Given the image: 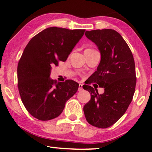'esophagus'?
<instances>
[{
  "label": "esophagus",
  "instance_id": "34e87169",
  "mask_svg": "<svg viewBox=\"0 0 152 152\" xmlns=\"http://www.w3.org/2000/svg\"><path fill=\"white\" fill-rule=\"evenodd\" d=\"M83 90V85L82 84H79V87H78V91H81Z\"/></svg>",
  "mask_w": 152,
  "mask_h": 152
}]
</instances>
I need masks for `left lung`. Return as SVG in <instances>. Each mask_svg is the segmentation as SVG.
I'll return each mask as SVG.
<instances>
[{
    "instance_id": "8db88e82",
    "label": "left lung",
    "mask_w": 152,
    "mask_h": 152,
    "mask_svg": "<svg viewBox=\"0 0 152 152\" xmlns=\"http://www.w3.org/2000/svg\"><path fill=\"white\" fill-rule=\"evenodd\" d=\"M85 35L95 43L101 54L100 63L90 78L104 92L99 94L96 88L83 86L91 94L83 110L88 123L106 128L123 116L132 100L137 83L134 60L127 43L116 31H87Z\"/></svg>"
}]
</instances>
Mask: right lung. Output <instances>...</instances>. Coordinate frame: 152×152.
Wrapping results in <instances>:
<instances>
[{
  "label": "right lung",
  "instance_id": "right-lung-1",
  "mask_svg": "<svg viewBox=\"0 0 152 152\" xmlns=\"http://www.w3.org/2000/svg\"><path fill=\"white\" fill-rule=\"evenodd\" d=\"M85 31L49 27L34 36L24 48L18 65V90L26 110L37 119L59 116L78 91L75 81L56 83L50 76L52 67L67 60Z\"/></svg>",
  "mask_w": 152,
  "mask_h": 152
}]
</instances>
